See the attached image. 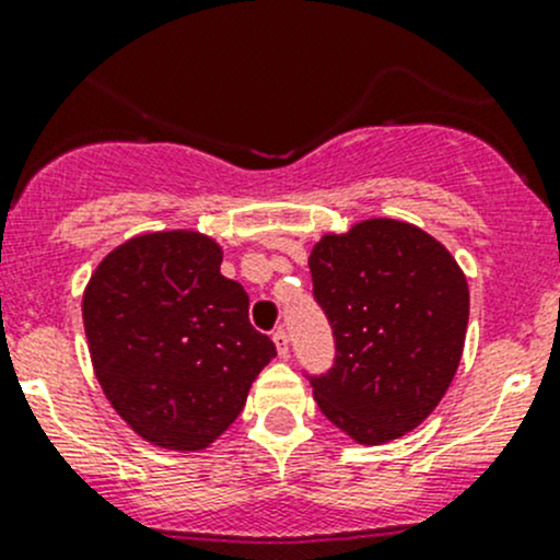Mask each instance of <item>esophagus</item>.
<instances>
[{
	"label": "esophagus",
	"mask_w": 560,
	"mask_h": 560,
	"mask_svg": "<svg viewBox=\"0 0 560 560\" xmlns=\"http://www.w3.org/2000/svg\"><path fill=\"white\" fill-rule=\"evenodd\" d=\"M273 343H276V352H279V358H290V336H287V330H273Z\"/></svg>",
	"instance_id": "1"
}]
</instances>
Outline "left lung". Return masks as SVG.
Instances as JSON below:
<instances>
[{
	"label": "left lung",
	"mask_w": 560,
	"mask_h": 560,
	"mask_svg": "<svg viewBox=\"0 0 560 560\" xmlns=\"http://www.w3.org/2000/svg\"><path fill=\"white\" fill-rule=\"evenodd\" d=\"M336 363L308 376L322 415L358 444L415 431L460 365L468 284L436 238L398 219L327 233L308 257Z\"/></svg>",
	"instance_id": "left-lung-1"
}]
</instances>
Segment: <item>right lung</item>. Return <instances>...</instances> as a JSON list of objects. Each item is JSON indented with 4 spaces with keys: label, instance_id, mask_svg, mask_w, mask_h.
<instances>
[{
    "label": "right lung",
    "instance_id": "obj_1",
    "mask_svg": "<svg viewBox=\"0 0 560 560\" xmlns=\"http://www.w3.org/2000/svg\"><path fill=\"white\" fill-rule=\"evenodd\" d=\"M222 246L195 230L116 246L83 292V327L105 398L145 442L195 453L244 411L276 358L248 322L244 287L219 273Z\"/></svg>",
    "mask_w": 560,
    "mask_h": 560
}]
</instances>
